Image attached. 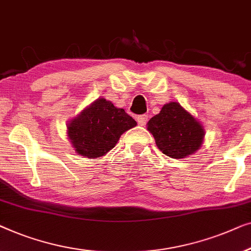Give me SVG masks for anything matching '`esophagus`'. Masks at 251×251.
Instances as JSON below:
<instances>
[{
	"mask_svg": "<svg viewBox=\"0 0 251 251\" xmlns=\"http://www.w3.org/2000/svg\"><path fill=\"white\" fill-rule=\"evenodd\" d=\"M148 119H149V117H148V115H140V116H137V117H136V122L139 123L140 125L143 126V125L147 124Z\"/></svg>",
	"mask_w": 251,
	"mask_h": 251,
	"instance_id": "34e87169",
	"label": "esophagus"
}]
</instances>
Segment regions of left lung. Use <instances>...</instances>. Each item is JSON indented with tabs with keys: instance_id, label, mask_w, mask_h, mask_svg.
<instances>
[{
	"instance_id": "1",
	"label": "left lung",
	"mask_w": 251,
	"mask_h": 251,
	"mask_svg": "<svg viewBox=\"0 0 251 251\" xmlns=\"http://www.w3.org/2000/svg\"><path fill=\"white\" fill-rule=\"evenodd\" d=\"M148 130L156 140L158 149L175 159L196 152L204 135L200 123L177 102L165 104L148 123Z\"/></svg>"
}]
</instances>
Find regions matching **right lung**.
Returning <instances> with one entry per match:
<instances>
[{
  "label": "right lung",
  "instance_id": "right-lung-1",
  "mask_svg": "<svg viewBox=\"0 0 251 251\" xmlns=\"http://www.w3.org/2000/svg\"><path fill=\"white\" fill-rule=\"evenodd\" d=\"M136 122L124 109L101 98L68 125V136L77 153L86 158L104 156Z\"/></svg>",
  "mask_w": 251,
  "mask_h": 251
}]
</instances>
